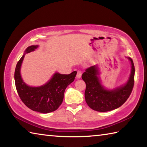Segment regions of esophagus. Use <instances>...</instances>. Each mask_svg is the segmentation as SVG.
<instances>
[{
	"instance_id": "1",
	"label": "esophagus",
	"mask_w": 147,
	"mask_h": 147,
	"mask_svg": "<svg viewBox=\"0 0 147 147\" xmlns=\"http://www.w3.org/2000/svg\"><path fill=\"white\" fill-rule=\"evenodd\" d=\"M82 72L81 71H78V72H77V74H76V78H80L82 76Z\"/></svg>"
}]
</instances>
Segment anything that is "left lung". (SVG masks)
<instances>
[{
    "mask_svg": "<svg viewBox=\"0 0 147 147\" xmlns=\"http://www.w3.org/2000/svg\"><path fill=\"white\" fill-rule=\"evenodd\" d=\"M131 71L130 78L125 85L113 90L104 88L99 81L98 69L95 65L87 69L82 74V78L85 82L86 88L85 98L88 105L93 110L105 112L119 108L127 100L132 91L134 85L135 67L130 58Z\"/></svg>",
    "mask_w": 147,
    "mask_h": 147,
    "instance_id": "left-lung-1",
    "label": "left lung"
}]
</instances>
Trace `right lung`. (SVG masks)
<instances>
[{"mask_svg":"<svg viewBox=\"0 0 147 147\" xmlns=\"http://www.w3.org/2000/svg\"><path fill=\"white\" fill-rule=\"evenodd\" d=\"M38 45H32L26 49V53L34 51ZM24 55L17 62L15 70V83L21 100L32 110L42 113H47L56 110L63 100L64 92L67 87L73 82L76 71L69 74L56 73L51 80L44 86L30 87L27 86L21 78L20 69Z\"/></svg>","mask_w":147,"mask_h":147,"instance_id":"right-lung-1","label":"right lung"}]
</instances>
